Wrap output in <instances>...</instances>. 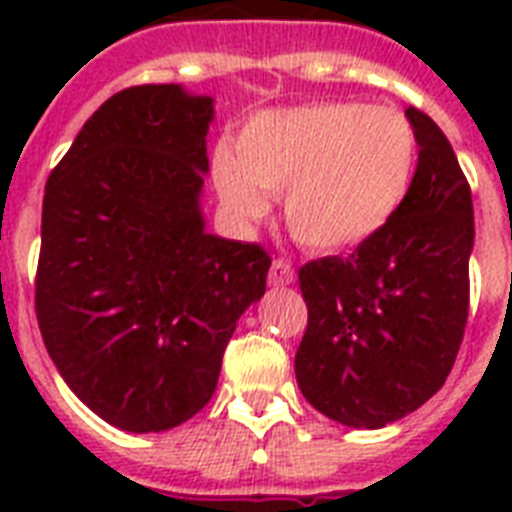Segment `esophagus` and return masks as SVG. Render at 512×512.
<instances>
[{
  "instance_id": "esophagus-1",
  "label": "esophagus",
  "mask_w": 512,
  "mask_h": 512,
  "mask_svg": "<svg viewBox=\"0 0 512 512\" xmlns=\"http://www.w3.org/2000/svg\"><path fill=\"white\" fill-rule=\"evenodd\" d=\"M268 284L271 287H289L295 284V268L284 260H273L271 271H268Z\"/></svg>"
}]
</instances>
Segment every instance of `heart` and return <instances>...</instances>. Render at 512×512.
Returning <instances> with one entry per match:
<instances>
[{
    "mask_svg": "<svg viewBox=\"0 0 512 512\" xmlns=\"http://www.w3.org/2000/svg\"><path fill=\"white\" fill-rule=\"evenodd\" d=\"M420 143L401 111L324 100L260 111L233 154L220 148L212 180L223 207L252 223L284 193V223L300 247L340 255L380 236L404 209Z\"/></svg>",
    "mask_w": 512,
    "mask_h": 512,
    "instance_id": "heart-1",
    "label": "heart"
}]
</instances>
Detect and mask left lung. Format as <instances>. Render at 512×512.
I'll use <instances>...</instances> for the list:
<instances>
[{
    "instance_id": "left-lung-1",
    "label": "left lung",
    "mask_w": 512,
    "mask_h": 512,
    "mask_svg": "<svg viewBox=\"0 0 512 512\" xmlns=\"http://www.w3.org/2000/svg\"><path fill=\"white\" fill-rule=\"evenodd\" d=\"M406 119L420 156L404 209L350 257L300 268L308 329L297 385L329 420L358 430L420 409L452 372L468 321L470 185L441 127L417 108Z\"/></svg>"
}]
</instances>
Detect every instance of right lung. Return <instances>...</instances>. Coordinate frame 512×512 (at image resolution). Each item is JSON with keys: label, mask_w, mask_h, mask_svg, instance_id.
<instances>
[{"label": "right lung", "mask_w": 512, "mask_h": 512, "mask_svg": "<svg viewBox=\"0 0 512 512\" xmlns=\"http://www.w3.org/2000/svg\"><path fill=\"white\" fill-rule=\"evenodd\" d=\"M215 98L183 84L116 92L84 122L42 201L36 319L82 404L127 433L191 420L217 388L271 257L207 231Z\"/></svg>", "instance_id": "obj_1"}]
</instances>
